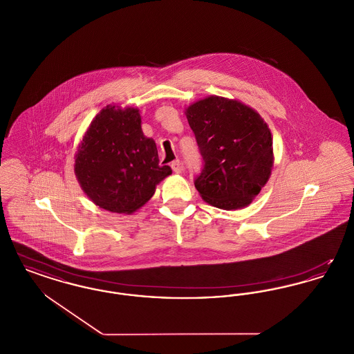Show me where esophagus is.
I'll return each instance as SVG.
<instances>
[{"label": "esophagus", "instance_id": "obj_1", "mask_svg": "<svg viewBox=\"0 0 354 354\" xmlns=\"http://www.w3.org/2000/svg\"><path fill=\"white\" fill-rule=\"evenodd\" d=\"M171 169H172L174 172H176V174H180V172H182V169H183V167H182V163H180V160H179V159L174 160V162L171 163Z\"/></svg>", "mask_w": 354, "mask_h": 354}]
</instances>
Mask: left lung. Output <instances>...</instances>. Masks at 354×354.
<instances>
[{"mask_svg": "<svg viewBox=\"0 0 354 354\" xmlns=\"http://www.w3.org/2000/svg\"><path fill=\"white\" fill-rule=\"evenodd\" d=\"M185 115L202 155L194 183L203 199L223 209L248 205L273 165L267 123L251 107L220 97L191 104Z\"/></svg>", "mask_w": 354, "mask_h": 354, "instance_id": "left-lung-1", "label": "left lung"}]
</instances>
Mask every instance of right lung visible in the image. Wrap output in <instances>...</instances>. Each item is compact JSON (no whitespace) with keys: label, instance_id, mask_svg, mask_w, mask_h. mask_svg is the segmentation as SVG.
<instances>
[{"label":"right lung","instance_id":"add662e5","mask_svg":"<svg viewBox=\"0 0 354 354\" xmlns=\"http://www.w3.org/2000/svg\"><path fill=\"white\" fill-rule=\"evenodd\" d=\"M74 171L86 195L103 209L131 214L150 201L155 185L171 175L159 166L156 145L140 129L136 109H103L75 155Z\"/></svg>","mask_w":354,"mask_h":354}]
</instances>
